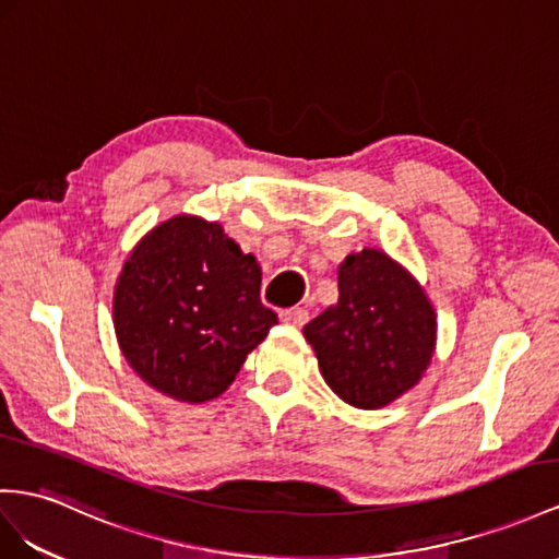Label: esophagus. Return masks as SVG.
Instances as JSON below:
<instances>
[{"instance_id": "esophagus-1", "label": "esophagus", "mask_w": 559, "mask_h": 559, "mask_svg": "<svg viewBox=\"0 0 559 559\" xmlns=\"http://www.w3.org/2000/svg\"><path fill=\"white\" fill-rule=\"evenodd\" d=\"M281 321L288 323V325H305L309 321V311L305 307H290V309H283L281 311Z\"/></svg>"}]
</instances>
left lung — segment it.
<instances>
[{
	"label": "left lung",
	"mask_w": 559,
	"mask_h": 559,
	"mask_svg": "<svg viewBox=\"0 0 559 559\" xmlns=\"http://www.w3.org/2000/svg\"><path fill=\"white\" fill-rule=\"evenodd\" d=\"M337 305L305 325L319 368L342 402L382 408L416 388L435 354L437 313L420 283L382 250L337 269Z\"/></svg>",
	"instance_id": "1"
}]
</instances>
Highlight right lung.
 Returning a JSON list of instances; mask_svg holds the SVG:
<instances>
[{
	"label": "right lung",
	"mask_w": 559,
	"mask_h": 559,
	"mask_svg": "<svg viewBox=\"0 0 559 559\" xmlns=\"http://www.w3.org/2000/svg\"><path fill=\"white\" fill-rule=\"evenodd\" d=\"M262 269L217 222L177 214L139 240L112 295L120 349L136 376L177 402L226 392L278 317Z\"/></svg>",
	"instance_id": "right-lung-1"
}]
</instances>
